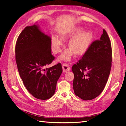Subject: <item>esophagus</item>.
<instances>
[{
  "mask_svg": "<svg viewBox=\"0 0 126 126\" xmlns=\"http://www.w3.org/2000/svg\"><path fill=\"white\" fill-rule=\"evenodd\" d=\"M62 68L64 72H66L71 70L70 66H69V64H67V63H63L62 64Z\"/></svg>",
  "mask_w": 126,
  "mask_h": 126,
  "instance_id": "1",
  "label": "esophagus"
}]
</instances>
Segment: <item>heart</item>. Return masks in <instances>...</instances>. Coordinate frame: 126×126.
<instances>
[{
    "label": "heart",
    "instance_id": "b5f03b06",
    "mask_svg": "<svg viewBox=\"0 0 126 126\" xmlns=\"http://www.w3.org/2000/svg\"><path fill=\"white\" fill-rule=\"evenodd\" d=\"M82 31L80 28L77 29L69 32H65L61 34L63 39L73 37ZM93 39V34L91 31H85L79 33L72 38L69 43V46L76 55H81L85 53L87 49ZM62 45V41L61 39L55 36L51 37V45L55 53H58L61 51V46ZM73 55L71 50L67 49L59 57V61H69Z\"/></svg>",
    "mask_w": 126,
    "mask_h": 126
}]
</instances>
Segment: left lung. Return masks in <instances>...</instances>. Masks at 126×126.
Here are the masks:
<instances>
[{"mask_svg": "<svg viewBox=\"0 0 126 126\" xmlns=\"http://www.w3.org/2000/svg\"><path fill=\"white\" fill-rule=\"evenodd\" d=\"M111 65V41L104 29L100 40L93 41L81 59L72 67L75 95L86 101L97 97L108 81Z\"/></svg>", "mask_w": 126, "mask_h": 126, "instance_id": "left-lung-1", "label": "left lung"}]
</instances>
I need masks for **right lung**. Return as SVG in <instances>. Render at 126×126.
Returning <instances> with one entry per match:
<instances>
[{
    "mask_svg": "<svg viewBox=\"0 0 126 126\" xmlns=\"http://www.w3.org/2000/svg\"><path fill=\"white\" fill-rule=\"evenodd\" d=\"M51 46L50 37L37 24L25 27L16 43L15 59L20 77L28 92L39 99L53 96L63 71L61 63L44 69L55 59Z\"/></svg>",
    "mask_w": 126,
    "mask_h": 126,
    "instance_id": "add662e5",
    "label": "right lung"
}]
</instances>
